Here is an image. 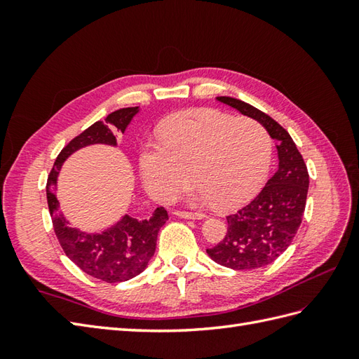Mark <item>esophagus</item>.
I'll return each mask as SVG.
<instances>
[{
	"label": "esophagus",
	"mask_w": 359,
	"mask_h": 359,
	"mask_svg": "<svg viewBox=\"0 0 359 359\" xmlns=\"http://www.w3.org/2000/svg\"><path fill=\"white\" fill-rule=\"evenodd\" d=\"M174 215L182 219H203V215H197V212H189V211H174Z\"/></svg>",
	"instance_id": "1"
}]
</instances>
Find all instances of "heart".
<instances>
[{
  "instance_id": "b5f03b06",
  "label": "heart",
  "mask_w": 359,
  "mask_h": 359,
  "mask_svg": "<svg viewBox=\"0 0 359 359\" xmlns=\"http://www.w3.org/2000/svg\"><path fill=\"white\" fill-rule=\"evenodd\" d=\"M273 144L266 129L251 118L215 109H189L166 118L158 142L140 148L144 188L160 202H171L191 177L196 197L230 210L245 203L269 174Z\"/></svg>"
}]
</instances>
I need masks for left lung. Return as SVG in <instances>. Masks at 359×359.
<instances>
[{
    "instance_id": "1",
    "label": "left lung",
    "mask_w": 359,
    "mask_h": 359,
    "mask_svg": "<svg viewBox=\"0 0 359 359\" xmlns=\"http://www.w3.org/2000/svg\"><path fill=\"white\" fill-rule=\"evenodd\" d=\"M216 98L257 120L278 142V171L247 207L226 216L228 230L224 241L207 250L212 261L226 269H261L292 245L306 210L309 171L293 139L276 120L238 98Z\"/></svg>"
}]
</instances>
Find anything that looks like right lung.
I'll return each instance as SVG.
<instances>
[{"label": "right lung", "mask_w": 359, "mask_h": 359, "mask_svg": "<svg viewBox=\"0 0 359 359\" xmlns=\"http://www.w3.org/2000/svg\"><path fill=\"white\" fill-rule=\"evenodd\" d=\"M139 112V106L114 111L103 121H95L72 139L58 154L46 185L53 231L66 256L89 276L109 284L133 279L147 269L154 256L157 234L168 220L166 210L158 207L151 217L143 220L125 215L102 233H86L72 228L69 220L63 216L55 196V187L60 170L67 157L90 144L117 147L114 133H125Z\"/></svg>", "instance_id": "right-lung-1"}]
</instances>
